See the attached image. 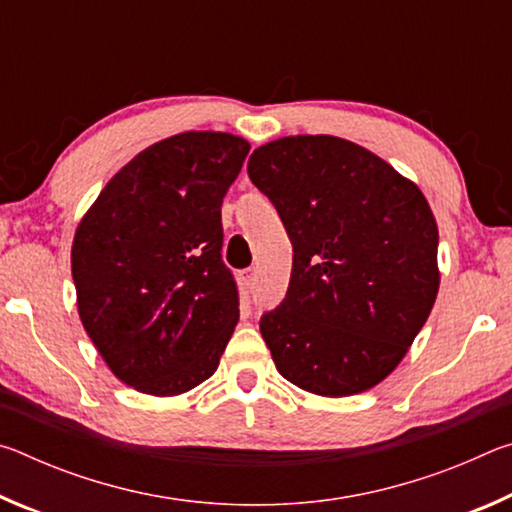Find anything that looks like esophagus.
Wrapping results in <instances>:
<instances>
[{
  "instance_id": "1",
  "label": "esophagus",
  "mask_w": 512,
  "mask_h": 512,
  "mask_svg": "<svg viewBox=\"0 0 512 512\" xmlns=\"http://www.w3.org/2000/svg\"><path fill=\"white\" fill-rule=\"evenodd\" d=\"M241 284H244L246 289H253V284H255V271H253V268H248V271L241 273Z\"/></svg>"
}]
</instances>
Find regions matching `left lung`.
<instances>
[{
  "label": "left lung",
  "mask_w": 512,
  "mask_h": 512,
  "mask_svg": "<svg viewBox=\"0 0 512 512\" xmlns=\"http://www.w3.org/2000/svg\"><path fill=\"white\" fill-rule=\"evenodd\" d=\"M293 246L287 298L259 320L277 372L314 395L370 391L438 296V225L420 187L363 146L289 135L248 160Z\"/></svg>",
  "instance_id": "1"
}]
</instances>
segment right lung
<instances>
[{"mask_svg": "<svg viewBox=\"0 0 512 512\" xmlns=\"http://www.w3.org/2000/svg\"><path fill=\"white\" fill-rule=\"evenodd\" d=\"M248 151L219 131L155 142L108 180L74 232L79 318L135 391L176 397L219 368L239 320L221 203Z\"/></svg>", "mask_w": 512, "mask_h": 512, "instance_id": "add662e5", "label": "right lung"}]
</instances>
